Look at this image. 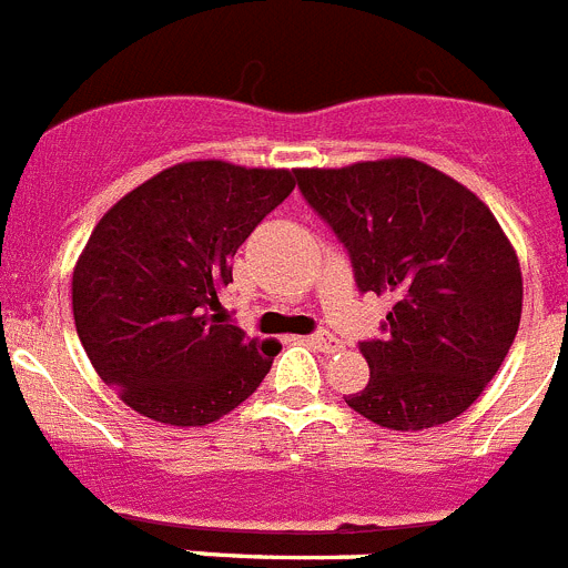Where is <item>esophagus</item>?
<instances>
[{
  "mask_svg": "<svg viewBox=\"0 0 568 568\" xmlns=\"http://www.w3.org/2000/svg\"><path fill=\"white\" fill-rule=\"evenodd\" d=\"M307 344L313 346V349H318V353H338V349H341V341L335 338V335H329V333L310 335Z\"/></svg>",
  "mask_w": 568,
  "mask_h": 568,
  "instance_id": "1",
  "label": "esophagus"
}]
</instances>
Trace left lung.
Segmentation results:
<instances>
[{"label": "left lung", "instance_id": "left-lung-1", "mask_svg": "<svg viewBox=\"0 0 568 568\" xmlns=\"http://www.w3.org/2000/svg\"><path fill=\"white\" fill-rule=\"evenodd\" d=\"M295 179L349 253L361 293L395 298L384 338L361 341L369 384L346 404L400 433L458 418L518 335L524 278L498 219L464 184L406 155Z\"/></svg>", "mask_w": 568, "mask_h": 568}]
</instances>
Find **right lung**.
Here are the masks:
<instances>
[{"instance_id": "right-lung-1", "label": "right lung", "mask_w": 568, "mask_h": 568, "mask_svg": "<svg viewBox=\"0 0 568 568\" xmlns=\"http://www.w3.org/2000/svg\"><path fill=\"white\" fill-rule=\"evenodd\" d=\"M295 187V170L204 159L155 173L113 204L73 267L90 364L144 418L204 426L258 389L273 349L230 324V258Z\"/></svg>"}]
</instances>
